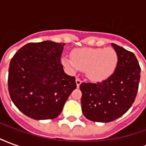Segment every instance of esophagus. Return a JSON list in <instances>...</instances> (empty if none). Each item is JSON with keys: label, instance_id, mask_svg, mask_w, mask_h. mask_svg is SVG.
Instances as JSON below:
<instances>
[{"label": "esophagus", "instance_id": "1", "mask_svg": "<svg viewBox=\"0 0 146 146\" xmlns=\"http://www.w3.org/2000/svg\"><path fill=\"white\" fill-rule=\"evenodd\" d=\"M82 83L81 81V80L80 79V78H76V86H77V88L80 85V84Z\"/></svg>", "mask_w": 146, "mask_h": 146}]
</instances>
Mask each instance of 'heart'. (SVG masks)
<instances>
[{
  "label": "heart",
  "mask_w": 146,
  "mask_h": 146,
  "mask_svg": "<svg viewBox=\"0 0 146 146\" xmlns=\"http://www.w3.org/2000/svg\"><path fill=\"white\" fill-rule=\"evenodd\" d=\"M62 62L71 72L84 70L88 78L93 81L107 79L118 64V54L113 48H83L66 55Z\"/></svg>",
  "instance_id": "b5f03b06"
}]
</instances>
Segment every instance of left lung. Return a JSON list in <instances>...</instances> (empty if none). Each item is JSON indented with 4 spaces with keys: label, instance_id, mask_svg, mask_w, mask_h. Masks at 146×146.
Listing matches in <instances>:
<instances>
[{
    "label": "left lung",
    "instance_id": "obj_1",
    "mask_svg": "<svg viewBox=\"0 0 146 146\" xmlns=\"http://www.w3.org/2000/svg\"><path fill=\"white\" fill-rule=\"evenodd\" d=\"M118 54L115 72L102 82L82 83L83 114L95 122L107 123L123 116L135 102L141 68L134 53L112 43Z\"/></svg>",
    "mask_w": 146,
    "mask_h": 146
}]
</instances>
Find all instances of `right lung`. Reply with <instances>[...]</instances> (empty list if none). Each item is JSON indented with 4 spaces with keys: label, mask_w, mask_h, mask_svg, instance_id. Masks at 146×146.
<instances>
[{
    "label": "right lung",
    "mask_w": 146,
    "mask_h": 146,
    "mask_svg": "<svg viewBox=\"0 0 146 146\" xmlns=\"http://www.w3.org/2000/svg\"><path fill=\"white\" fill-rule=\"evenodd\" d=\"M65 44L51 40L24 45L11 59L8 92L11 101L34 119L56 118L76 89L75 77L61 64Z\"/></svg>",
    "instance_id": "obj_1"
}]
</instances>
